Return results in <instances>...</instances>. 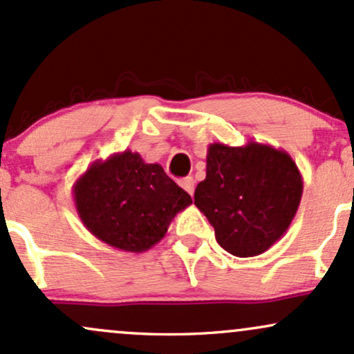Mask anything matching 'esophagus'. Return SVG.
<instances>
[{
	"label": "esophagus",
	"mask_w": 354,
	"mask_h": 354,
	"mask_svg": "<svg viewBox=\"0 0 354 354\" xmlns=\"http://www.w3.org/2000/svg\"><path fill=\"white\" fill-rule=\"evenodd\" d=\"M180 185H182V189L185 190V192L190 194V196H194V189H196V185H194V178L192 177L182 178Z\"/></svg>",
	"instance_id": "esophagus-1"
}]
</instances>
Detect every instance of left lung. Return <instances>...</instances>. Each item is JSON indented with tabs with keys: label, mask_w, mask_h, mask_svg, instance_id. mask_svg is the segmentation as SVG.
Listing matches in <instances>:
<instances>
[{
	"label": "left lung",
	"mask_w": 354,
	"mask_h": 354,
	"mask_svg": "<svg viewBox=\"0 0 354 354\" xmlns=\"http://www.w3.org/2000/svg\"><path fill=\"white\" fill-rule=\"evenodd\" d=\"M205 178L194 202L222 249L237 257L259 256L284 236L295 219L303 176L286 150L248 142L207 149Z\"/></svg>",
	"instance_id": "8db88e82"
}]
</instances>
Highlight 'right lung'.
<instances>
[{"mask_svg": "<svg viewBox=\"0 0 354 354\" xmlns=\"http://www.w3.org/2000/svg\"><path fill=\"white\" fill-rule=\"evenodd\" d=\"M83 225L97 239L125 252H145L164 239L170 222L192 204L158 164L124 150L95 160L73 185Z\"/></svg>", "mask_w": 354, "mask_h": 354, "instance_id": "1", "label": "right lung"}]
</instances>
